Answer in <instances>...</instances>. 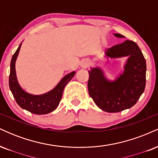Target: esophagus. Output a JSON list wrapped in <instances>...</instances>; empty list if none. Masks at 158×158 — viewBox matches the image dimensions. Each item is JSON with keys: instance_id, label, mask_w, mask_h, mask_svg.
Listing matches in <instances>:
<instances>
[{"instance_id": "obj_1", "label": "esophagus", "mask_w": 158, "mask_h": 158, "mask_svg": "<svg viewBox=\"0 0 158 158\" xmlns=\"http://www.w3.org/2000/svg\"><path fill=\"white\" fill-rule=\"evenodd\" d=\"M89 65H90V61H88V59H83V60L81 61L80 66L81 67V68H88Z\"/></svg>"}]
</instances>
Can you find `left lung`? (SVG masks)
Masks as SVG:
<instances>
[{
  "mask_svg": "<svg viewBox=\"0 0 158 158\" xmlns=\"http://www.w3.org/2000/svg\"><path fill=\"white\" fill-rule=\"evenodd\" d=\"M117 38H124L115 33ZM108 59L128 56L124 71L114 81L105 77L100 68H90L88 92L96 105L102 110L116 113L131 108L137 103L146 87V59L135 42L126 40L106 50Z\"/></svg>",
  "mask_w": 158,
  "mask_h": 158,
  "instance_id": "obj_1",
  "label": "left lung"
}]
</instances>
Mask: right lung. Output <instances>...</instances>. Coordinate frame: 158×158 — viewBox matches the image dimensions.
<instances>
[{"label": "right lung", "mask_w": 158, "mask_h": 158, "mask_svg": "<svg viewBox=\"0 0 158 158\" xmlns=\"http://www.w3.org/2000/svg\"><path fill=\"white\" fill-rule=\"evenodd\" d=\"M21 47L19 45L14 55L12 56L10 63V73L9 77V85L16 102L23 109L35 114H46L53 111L57 108L62 97L63 90L65 85L71 80L76 72L67 74L59 81L55 88L48 93L41 95H32L27 93L20 86L17 80L15 72V61Z\"/></svg>", "instance_id": "add662e5"}]
</instances>
